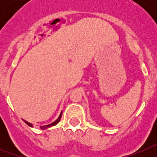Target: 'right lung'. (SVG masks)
Returning <instances> with one entry per match:
<instances>
[{
	"label": "right lung",
	"mask_w": 157,
	"mask_h": 157,
	"mask_svg": "<svg viewBox=\"0 0 157 157\" xmlns=\"http://www.w3.org/2000/svg\"><path fill=\"white\" fill-rule=\"evenodd\" d=\"M61 116H62V112H61V113H60V115H59V117H58V119L56 120V121L53 122V123H51V124H48V125H46V126H42V127H41V129H45V128H48V127H52V126H55L56 124V123H57L58 122H59V120H60V118H61ZM23 121H24L25 123H27V125L30 126V127H33V125H32L31 123H28V122H27V121H26V120H23Z\"/></svg>",
	"instance_id": "add662e5"
}]
</instances>
